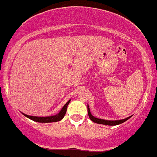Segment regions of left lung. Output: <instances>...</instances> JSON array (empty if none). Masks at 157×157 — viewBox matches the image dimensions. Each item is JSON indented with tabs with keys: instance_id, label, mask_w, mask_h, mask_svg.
<instances>
[{
	"instance_id": "left-lung-1",
	"label": "left lung",
	"mask_w": 157,
	"mask_h": 157,
	"mask_svg": "<svg viewBox=\"0 0 157 157\" xmlns=\"http://www.w3.org/2000/svg\"><path fill=\"white\" fill-rule=\"evenodd\" d=\"M88 116H89L90 119L93 122L97 123V124H104V125H109V126H116V125H118V124H122V123H124V121H127L129 118H131V116H130L125 118V119H122L119 121H107L104 119H99V118H95V117L92 116L91 113L90 112V109H89V107H88Z\"/></svg>"
}]
</instances>
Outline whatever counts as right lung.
<instances>
[{"mask_svg":"<svg viewBox=\"0 0 157 157\" xmlns=\"http://www.w3.org/2000/svg\"><path fill=\"white\" fill-rule=\"evenodd\" d=\"M70 102V100L67 101L66 103V105H64L63 108L61 109V110L60 111V113L56 115V116H48V117H36V116H28V115L22 114L24 115L25 116L27 117V118H30V119L36 122H40V123H50V122H56V121H59L63 118L64 116H65L66 113H67V106L69 105V103Z\"/></svg>","mask_w":157,"mask_h":157,"instance_id":"1","label":"right lung"}]
</instances>
